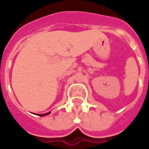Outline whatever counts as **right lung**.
I'll return each mask as SVG.
<instances>
[{
    "label": "right lung",
    "instance_id": "add662e5",
    "mask_svg": "<svg viewBox=\"0 0 149 149\" xmlns=\"http://www.w3.org/2000/svg\"><path fill=\"white\" fill-rule=\"evenodd\" d=\"M50 113H51V112H47V113H44V114H37V115L40 116H47V115H49V114H50Z\"/></svg>",
    "mask_w": 149,
    "mask_h": 149
}]
</instances>
